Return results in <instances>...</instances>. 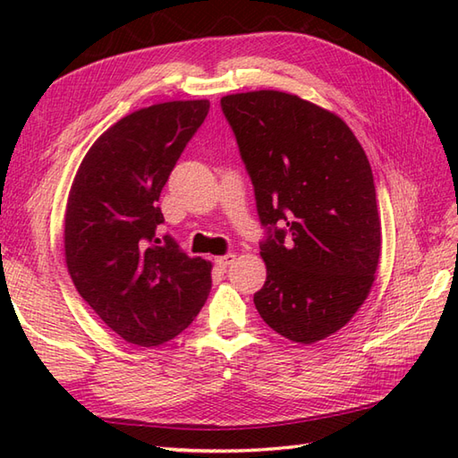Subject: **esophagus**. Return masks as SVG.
I'll use <instances>...</instances> for the list:
<instances>
[{
	"label": "esophagus",
	"instance_id": "1",
	"mask_svg": "<svg viewBox=\"0 0 458 458\" xmlns=\"http://www.w3.org/2000/svg\"><path fill=\"white\" fill-rule=\"evenodd\" d=\"M234 259H236V256H234V254H226V256H220V258H216L214 261H216V266H218V267L226 269V267L232 264V261H234Z\"/></svg>",
	"mask_w": 458,
	"mask_h": 458
}]
</instances>
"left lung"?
Returning a JSON list of instances; mask_svg holds the SVG:
<instances>
[{"mask_svg": "<svg viewBox=\"0 0 458 458\" xmlns=\"http://www.w3.org/2000/svg\"><path fill=\"white\" fill-rule=\"evenodd\" d=\"M220 106L266 228L258 313L281 336L317 343L354 317L374 284L382 230L366 153L338 115L293 94H232Z\"/></svg>", "mask_w": 458, "mask_h": 458, "instance_id": "1", "label": "left lung"}]
</instances>
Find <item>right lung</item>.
Here are the masks:
<instances>
[{"label": "right lung", "mask_w": 458, "mask_h": 458, "mask_svg": "<svg viewBox=\"0 0 458 458\" xmlns=\"http://www.w3.org/2000/svg\"><path fill=\"white\" fill-rule=\"evenodd\" d=\"M208 108V100L165 102L125 115L94 141L68 194V274L131 344L157 346L182 333L212 285L207 259L157 238L161 191Z\"/></svg>", "instance_id": "add662e5"}]
</instances>
